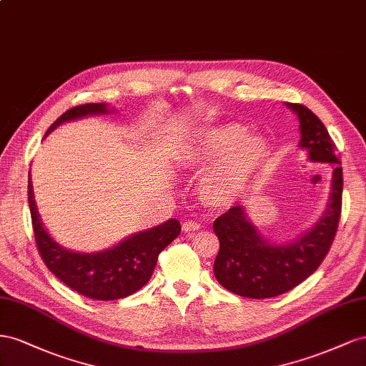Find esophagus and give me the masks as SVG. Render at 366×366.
<instances>
[{
	"label": "esophagus",
	"mask_w": 366,
	"mask_h": 366,
	"mask_svg": "<svg viewBox=\"0 0 366 366\" xmlns=\"http://www.w3.org/2000/svg\"><path fill=\"white\" fill-rule=\"evenodd\" d=\"M199 228H201V224L199 222H194V221H187V222L182 224V229H184V232H187V233L196 232V229H199Z\"/></svg>",
	"instance_id": "esophagus-1"
}]
</instances>
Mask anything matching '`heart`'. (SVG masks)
I'll use <instances>...</instances> for the list:
<instances>
[{
    "mask_svg": "<svg viewBox=\"0 0 366 366\" xmlns=\"http://www.w3.org/2000/svg\"><path fill=\"white\" fill-rule=\"evenodd\" d=\"M267 142L245 134L239 124H224L199 133L194 145L182 156L189 167H202L219 158L201 179V194L207 204L227 207L236 202L267 161Z\"/></svg>",
    "mask_w": 366,
    "mask_h": 366,
    "instance_id": "b5f03b06",
    "label": "heart"
}]
</instances>
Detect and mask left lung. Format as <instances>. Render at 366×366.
<instances>
[{"label":"left lung","instance_id":"1","mask_svg":"<svg viewBox=\"0 0 366 366\" xmlns=\"http://www.w3.org/2000/svg\"><path fill=\"white\" fill-rule=\"evenodd\" d=\"M300 121V147L311 161L332 164V184L327 210L307 234L291 244L264 241L241 205L232 207L213 222L219 239L214 276L232 293L249 299L284 295L310 277L327 257L342 213L343 174L336 145L323 122L302 104H288Z\"/></svg>","mask_w":366,"mask_h":366}]
</instances>
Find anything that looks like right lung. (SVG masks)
<instances>
[{"label":"right lung","instance_id":"add662e5","mask_svg":"<svg viewBox=\"0 0 366 366\" xmlns=\"http://www.w3.org/2000/svg\"><path fill=\"white\" fill-rule=\"evenodd\" d=\"M99 113H107L106 104L90 102L71 107L50 125L46 134L62 122ZM27 196L34 236L41 259L69 288L90 299L117 300L137 293L150 280L159 253L181 233V224L176 219H169L162 225L124 239L117 247L106 252L92 254L75 253L62 248L47 234L39 221L30 181Z\"/></svg>","mask_w":366,"mask_h":366}]
</instances>
